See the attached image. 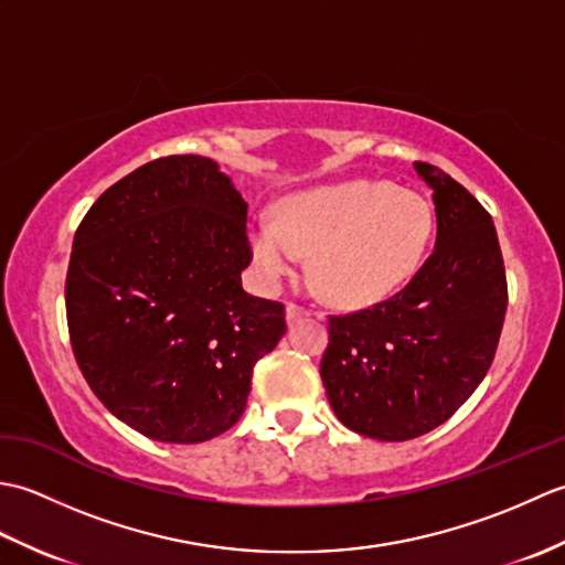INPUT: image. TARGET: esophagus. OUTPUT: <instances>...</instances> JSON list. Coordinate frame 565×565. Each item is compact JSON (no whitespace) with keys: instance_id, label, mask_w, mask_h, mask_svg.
<instances>
[{"instance_id":"34e87169","label":"esophagus","mask_w":565,"mask_h":565,"mask_svg":"<svg viewBox=\"0 0 565 565\" xmlns=\"http://www.w3.org/2000/svg\"><path fill=\"white\" fill-rule=\"evenodd\" d=\"M306 318H308V310H306V308L296 306V303L286 306V322H289V328H294L296 322H301V320H306Z\"/></svg>"}]
</instances>
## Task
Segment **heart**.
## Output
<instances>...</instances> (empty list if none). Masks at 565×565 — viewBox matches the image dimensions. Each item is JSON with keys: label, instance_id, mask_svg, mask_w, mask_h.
Listing matches in <instances>:
<instances>
[{"label": "heart", "instance_id": "b5f03b06", "mask_svg": "<svg viewBox=\"0 0 565 565\" xmlns=\"http://www.w3.org/2000/svg\"><path fill=\"white\" fill-rule=\"evenodd\" d=\"M435 235L429 201L374 179L322 184L279 203L274 218L247 227L249 255L264 279L294 276L310 255V276L330 303L369 308L413 279Z\"/></svg>", "mask_w": 565, "mask_h": 565}]
</instances>
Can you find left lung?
<instances>
[{"instance_id":"1","label":"left lung","mask_w":565,"mask_h":565,"mask_svg":"<svg viewBox=\"0 0 565 565\" xmlns=\"http://www.w3.org/2000/svg\"><path fill=\"white\" fill-rule=\"evenodd\" d=\"M437 243L388 301L330 318L322 386L344 427L381 441L415 439L449 419L488 374L508 308L505 264L490 213L425 162Z\"/></svg>"}]
</instances>
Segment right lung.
<instances>
[{"label":"right lung","mask_w":565,"mask_h":565,"mask_svg":"<svg viewBox=\"0 0 565 565\" xmlns=\"http://www.w3.org/2000/svg\"><path fill=\"white\" fill-rule=\"evenodd\" d=\"M247 201L218 162L138 167L84 215L65 281L89 388L140 435L199 444L231 429L252 369L286 334L284 306L249 296Z\"/></svg>","instance_id":"add662e5"}]
</instances>
